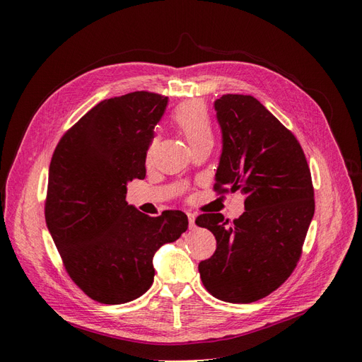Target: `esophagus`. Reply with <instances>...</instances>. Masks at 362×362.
<instances>
[{
  "mask_svg": "<svg viewBox=\"0 0 362 362\" xmlns=\"http://www.w3.org/2000/svg\"><path fill=\"white\" fill-rule=\"evenodd\" d=\"M187 216H189V226L193 229L194 226H196V216L193 214V213H187Z\"/></svg>",
  "mask_w": 362,
  "mask_h": 362,
  "instance_id": "obj_1",
  "label": "esophagus"
}]
</instances>
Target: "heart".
Segmentation results:
<instances>
[{"label":"heart","mask_w":362,"mask_h":362,"mask_svg":"<svg viewBox=\"0 0 362 362\" xmlns=\"http://www.w3.org/2000/svg\"><path fill=\"white\" fill-rule=\"evenodd\" d=\"M173 124L180 128L185 140L189 141V145H194L204 139H211L213 131H211V122L210 116H208L206 108L199 101H190L180 105L177 110H175L173 116ZM156 140H152L149 145L148 156L154 149Z\"/></svg>","instance_id":"heart-1"}]
</instances>
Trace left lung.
I'll list each match as a JSON object with an SVG mask.
<instances>
[{
  "label": "left lung",
  "instance_id": "left-lung-1",
  "mask_svg": "<svg viewBox=\"0 0 362 362\" xmlns=\"http://www.w3.org/2000/svg\"><path fill=\"white\" fill-rule=\"evenodd\" d=\"M214 110L222 131L214 189H240L246 199L234 222L221 213L196 218L217 242L199 273L214 298L250 303L282 286L298 264L314 216L311 172L299 141L257 98L223 95Z\"/></svg>",
  "mask_w": 362,
  "mask_h": 362
}]
</instances>
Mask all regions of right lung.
Wrapping results in <instances>:
<instances>
[{
  "label": "right lung",
  "instance_id": "add662e5",
  "mask_svg": "<svg viewBox=\"0 0 362 362\" xmlns=\"http://www.w3.org/2000/svg\"><path fill=\"white\" fill-rule=\"evenodd\" d=\"M168 103L149 92L104 100L62 137L51 158L48 231L72 281L101 303L146 293L156 252L189 226L182 211L149 217L125 201L128 182L146 177V152Z\"/></svg>",
  "mask_w": 362,
  "mask_h": 362
}]
</instances>
